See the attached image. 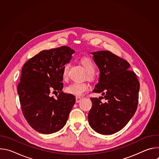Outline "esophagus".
I'll return each mask as SVG.
<instances>
[{
    "mask_svg": "<svg viewBox=\"0 0 159 159\" xmlns=\"http://www.w3.org/2000/svg\"><path fill=\"white\" fill-rule=\"evenodd\" d=\"M82 99V98L77 97V98H76V102H80Z\"/></svg>",
    "mask_w": 159,
    "mask_h": 159,
    "instance_id": "34e87169",
    "label": "esophagus"
}]
</instances>
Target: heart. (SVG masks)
Wrapping results in <instances>:
<instances>
[{"label": "heart", "instance_id": "obj_1", "mask_svg": "<svg viewBox=\"0 0 159 159\" xmlns=\"http://www.w3.org/2000/svg\"><path fill=\"white\" fill-rule=\"evenodd\" d=\"M80 62L84 68L85 72H87V77L91 79L93 77V74L96 70V66L93 60L87 57H83L80 59ZM69 65L66 64L63 67L62 69V78L63 80H66L68 79V70H69ZM89 85L87 84L82 83H72L69 86L66 87V92L70 94L80 97L88 89Z\"/></svg>", "mask_w": 159, "mask_h": 159}]
</instances>
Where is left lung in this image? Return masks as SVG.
<instances>
[{"label": "left lung", "mask_w": 159, "mask_h": 159, "mask_svg": "<svg viewBox=\"0 0 159 159\" xmlns=\"http://www.w3.org/2000/svg\"><path fill=\"white\" fill-rule=\"evenodd\" d=\"M99 71V82L93 93L103 97L92 98L88 120L91 128L102 134H114L123 129L137 109L140 83L130 65L109 51L90 53ZM104 98L102 103L100 99Z\"/></svg>", "instance_id": "obj_1"}]
</instances>
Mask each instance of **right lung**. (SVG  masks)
I'll list each match as a JSON object with an SVG mask.
<instances>
[{"mask_svg": "<svg viewBox=\"0 0 159 159\" xmlns=\"http://www.w3.org/2000/svg\"><path fill=\"white\" fill-rule=\"evenodd\" d=\"M75 51L69 47L43 50L26 61L17 86L21 109L29 125L36 131L51 134L66 124L75 102L74 95L62 92V69ZM59 94L54 98L51 91Z\"/></svg>", "mask_w": 159, "mask_h": 159, "instance_id": "right-lung-1", "label": "right lung"}]
</instances>
